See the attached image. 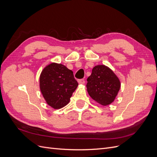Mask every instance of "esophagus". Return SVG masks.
<instances>
[{"instance_id":"34e87169","label":"esophagus","mask_w":157,"mask_h":157,"mask_svg":"<svg viewBox=\"0 0 157 157\" xmlns=\"http://www.w3.org/2000/svg\"><path fill=\"white\" fill-rule=\"evenodd\" d=\"M78 82L80 84H84L85 83V80L84 79H79L78 80Z\"/></svg>"}]
</instances>
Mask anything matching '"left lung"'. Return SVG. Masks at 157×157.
<instances>
[{
    "label": "left lung",
    "instance_id": "1",
    "mask_svg": "<svg viewBox=\"0 0 157 157\" xmlns=\"http://www.w3.org/2000/svg\"><path fill=\"white\" fill-rule=\"evenodd\" d=\"M87 81L89 96L103 106L110 105L115 101L121 85L115 73L105 65L95 66Z\"/></svg>",
    "mask_w": 157,
    "mask_h": 157
}]
</instances>
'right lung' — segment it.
Segmentation results:
<instances>
[{
    "mask_svg": "<svg viewBox=\"0 0 157 157\" xmlns=\"http://www.w3.org/2000/svg\"><path fill=\"white\" fill-rule=\"evenodd\" d=\"M40 90L46 102L54 109L65 107L78 86L73 72L61 63H51L42 71Z\"/></svg>",
    "mask_w": 157,
    "mask_h": 157,
    "instance_id": "obj_1",
    "label": "right lung"
}]
</instances>
